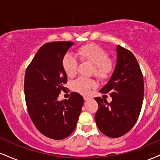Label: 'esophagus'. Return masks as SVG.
<instances>
[{
	"label": "esophagus",
	"mask_w": 160,
	"mask_h": 160,
	"mask_svg": "<svg viewBox=\"0 0 160 160\" xmlns=\"http://www.w3.org/2000/svg\"><path fill=\"white\" fill-rule=\"evenodd\" d=\"M83 98H84V100L86 101H89V100H91L92 99V97H90V96H88V95H84L83 96Z\"/></svg>",
	"instance_id": "obj_1"
}]
</instances>
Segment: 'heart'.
Here are the masks:
<instances>
[{
	"instance_id": "1",
	"label": "heart",
	"mask_w": 160,
	"mask_h": 160,
	"mask_svg": "<svg viewBox=\"0 0 160 160\" xmlns=\"http://www.w3.org/2000/svg\"><path fill=\"white\" fill-rule=\"evenodd\" d=\"M82 62H89L94 65L92 73L99 79H106L111 75L113 69V62L108 58V53L98 45L86 44L80 47L76 53ZM78 62L75 56L68 53L62 59V67L69 78H73L78 71ZM95 86V82L90 78L80 77L71 83V88L81 94H88Z\"/></svg>"
}]
</instances>
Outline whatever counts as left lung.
I'll return each instance as SVG.
<instances>
[{
	"label": "left lung",
	"instance_id": "1",
	"mask_svg": "<svg viewBox=\"0 0 160 160\" xmlns=\"http://www.w3.org/2000/svg\"><path fill=\"white\" fill-rule=\"evenodd\" d=\"M114 71L100 92L109 93L111 102L96 97L98 109L95 116L97 126L104 135L119 138L137 122L144 98V79L140 66L128 49L117 46Z\"/></svg>",
	"mask_w": 160,
	"mask_h": 160
}]
</instances>
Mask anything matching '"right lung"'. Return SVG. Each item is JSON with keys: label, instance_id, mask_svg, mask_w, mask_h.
<instances>
[{"label": "right lung", "instance_id": "obj_1", "mask_svg": "<svg viewBox=\"0 0 160 160\" xmlns=\"http://www.w3.org/2000/svg\"><path fill=\"white\" fill-rule=\"evenodd\" d=\"M73 44L71 41L43 44L25 74L24 89L28 114L38 131L54 140L65 138L74 132L84 102L78 92H71L68 100H57L68 81L62 59Z\"/></svg>", "mask_w": 160, "mask_h": 160}]
</instances>
